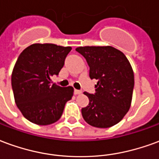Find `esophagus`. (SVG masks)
<instances>
[{
	"label": "esophagus",
	"instance_id": "34e87169",
	"mask_svg": "<svg viewBox=\"0 0 159 159\" xmlns=\"http://www.w3.org/2000/svg\"><path fill=\"white\" fill-rule=\"evenodd\" d=\"M74 93H75V94H80V93H82V91L78 89H75L74 90Z\"/></svg>",
	"mask_w": 159,
	"mask_h": 159
}]
</instances>
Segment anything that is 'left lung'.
<instances>
[{"label":"left lung","instance_id":"left-lung-1","mask_svg":"<svg viewBox=\"0 0 159 159\" xmlns=\"http://www.w3.org/2000/svg\"><path fill=\"white\" fill-rule=\"evenodd\" d=\"M76 52L86 59L89 77L96 79L95 93L84 94L89 103L82 108L83 119L96 128H109L123 119L129 110L134 77L129 61L111 46L79 47Z\"/></svg>","mask_w":159,"mask_h":159}]
</instances>
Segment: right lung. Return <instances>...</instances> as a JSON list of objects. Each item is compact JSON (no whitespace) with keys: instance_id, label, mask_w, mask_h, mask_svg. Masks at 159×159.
I'll use <instances>...</instances> for the list:
<instances>
[{"instance_id":"obj_1","label":"right lung","mask_w":159,"mask_h":159,"mask_svg":"<svg viewBox=\"0 0 159 159\" xmlns=\"http://www.w3.org/2000/svg\"><path fill=\"white\" fill-rule=\"evenodd\" d=\"M70 50V47L35 43L19 56L12 73V88L17 107L30 122L48 125L62 116L74 89L51 85V77L59 75Z\"/></svg>"}]
</instances>
